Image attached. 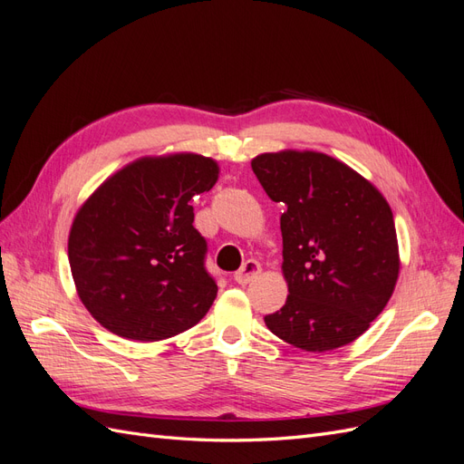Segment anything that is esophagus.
Here are the masks:
<instances>
[{
    "mask_svg": "<svg viewBox=\"0 0 464 464\" xmlns=\"http://www.w3.org/2000/svg\"><path fill=\"white\" fill-rule=\"evenodd\" d=\"M259 273H261V265H259V261H256V259H247V261L242 265V269H240V271H236L234 280H236L237 285H247V283H251V280H254V278H257V276H259Z\"/></svg>",
    "mask_w": 464,
    "mask_h": 464,
    "instance_id": "obj_1",
    "label": "esophagus"
}]
</instances>
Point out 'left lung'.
I'll return each mask as SVG.
<instances>
[{
    "instance_id": "8db88e82",
    "label": "left lung",
    "mask_w": 464,
    "mask_h": 464,
    "mask_svg": "<svg viewBox=\"0 0 464 464\" xmlns=\"http://www.w3.org/2000/svg\"><path fill=\"white\" fill-rule=\"evenodd\" d=\"M265 193L285 203L286 304L265 325L305 353L356 341L383 312L399 276L391 207L353 168L314 150L251 160Z\"/></svg>"
}]
</instances>
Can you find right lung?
Here are the masks:
<instances>
[{
    "label": "right lung",
    "mask_w": 464,
    "mask_h": 464,
    "mask_svg": "<svg viewBox=\"0 0 464 464\" xmlns=\"http://www.w3.org/2000/svg\"><path fill=\"white\" fill-rule=\"evenodd\" d=\"M217 179V162L201 154L149 157L108 178L79 208L69 265L81 302L102 327L152 343L205 317L218 288L189 201Z\"/></svg>",
    "instance_id": "right-lung-1"
}]
</instances>
